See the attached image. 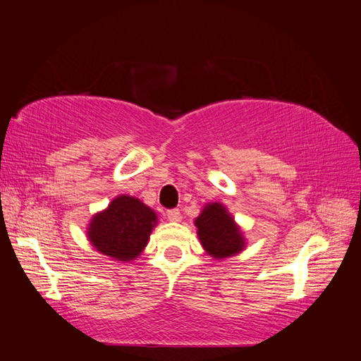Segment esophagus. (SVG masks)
<instances>
[{
    "instance_id": "obj_1",
    "label": "esophagus",
    "mask_w": 361,
    "mask_h": 361,
    "mask_svg": "<svg viewBox=\"0 0 361 361\" xmlns=\"http://www.w3.org/2000/svg\"><path fill=\"white\" fill-rule=\"evenodd\" d=\"M167 218L171 223H178L182 220V215H180L179 209H171V211H167Z\"/></svg>"
}]
</instances>
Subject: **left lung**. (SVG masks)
I'll list each match as a JSON object with an SVG mask.
<instances>
[{"label": "left lung", "mask_w": 361, "mask_h": 361, "mask_svg": "<svg viewBox=\"0 0 361 361\" xmlns=\"http://www.w3.org/2000/svg\"><path fill=\"white\" fill-rule=\"evenodd\" d=\"M199 241L207 255L223 260L241 253L247 247V239L241 226L228 212L226 204L209 202L203 206L200 215L194 220Z\"/></svg>", "instance_id": "8db88e82"}]
</instances>
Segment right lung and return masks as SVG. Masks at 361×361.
Wrapping results in <instances>:
<instances>
[{
	"instance_id": "add662e5",
	"label": "right lung",
	"mask_w": 361,
	"mask_h": 361,
	"mask_svg": "<svg viewBox=\"0 0 361 361\" xmlns=\"http://www.w3.org/2000/svg\"><path fill=\"white\" fill-rule=\"evenodd\" d=\"M157 224L158 215L152 207L133 195L120 194L92 216L87 238L101 255L126 264L143 253Z\"/></svg>"
}]
</instances>
